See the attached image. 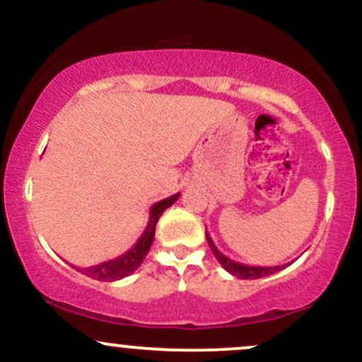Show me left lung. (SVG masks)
Returning a JSON list of instances; mask_svg holds the SVG:
<instances>
[{"mask_svg": "<svg viewBox=\"0 0 362 362\" xmlns=\"http://www.w3.org/2000/svg\"><path fill=\"white\" fill-rule=\"evenodd\" d=\"M206 238H207V243H209L211 250H213V253L216 255V259H218L219 264L224 267V271H228L231 276L238 277V279H260V277L271 276V274L279 272L286 267V265H276V267H260V265L240 264V262H235V260L228 259L226 255H223V253L216 248V245L213 243V240H211V236L207 231H206Z\"/></svg>", "mask_w": 362, "mask_h": 362, "instance_id": "8db88e82", "label": "left lung"}]
</instances>
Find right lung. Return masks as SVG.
<instances>
[{
	"label": "right lung",
	"instance_id": "1",
	"mask_svg": "<svg viewBox=\"0 0 362 362\" xmlns=\"http://www.w3.org/2000/svg\"><path fill=\"white\" fill-rule=\"evenodd\" d=\"M178 197H180V194H173L170 195V197L163 199V201L156 202V204L151 206L146 230H144V233L139 236L138 243H136L131 250L122 253V255L117 257V259L102 262V264L93 265V267L81 269V267H74V265L73 267L76 269L78 272L85 274V276L91 277V279H98V281L112 282V281L122 279V277H127L129 274L134 272L136 269L143 264L144 257L148 255L149 248H151L153 238H155V228H156L158 219H160V216L163 214V211L172 206Z\"/></svg>",
	"mask_w": 362,
	"mask_h": 362
}]
</instances>
